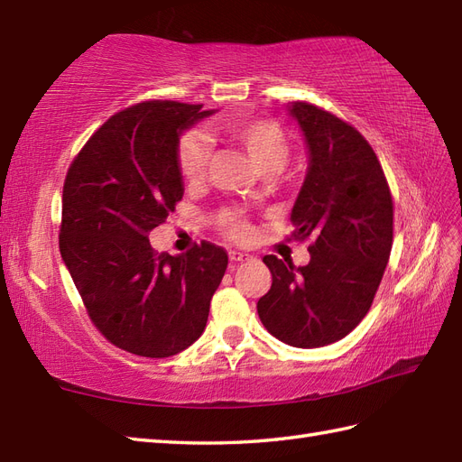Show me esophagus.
<instances>
[{"instance_id": "34e87169", "label": "esophagus", "mask_w": 462, "mask_h": 462, "mask_svg": "<svg viewBox=\"0 0 462 462\" xmlns=\"http://www.w3.org/2000/svg\"><path fill=\"white\" fill-rule=\"evenodd\" d=\"M230 262H234V263H238V262H248L250 260V256L248 254H242V252H236V250H232L230 254Z\"/></svg>"}]
</instances>
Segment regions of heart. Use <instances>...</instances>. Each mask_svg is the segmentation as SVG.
Instances as JSON below:
<instances>
[{
	"mask_svg": "<svg viewBox=\"0 0 462 462\" xmlns=\"http://www.w3.org/2000/svg\"><path fill=\"white\" fill-rule=\"evenodd\" d=\"M224 133L234 143H238L248 152L252 162L260 172L282 171L288 162L290 146L286 134L278 125L262 119H238L224 125ZM210 161V141L200 131H190L182 134L176 149V162H179L180 176L190 184L200 182L208 169ZM220 224L224 232L234 240H246L250 236V226L236 210H226L220 214Z\"/></svg>",
	"mask_w": 462,
	"mask_h": 462,
	"instance_id": "1",
	"label": "heart"
}]
</instances>
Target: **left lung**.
I'll return each mask as SVG.
<instances>
[{
  "label": "left lung",
  "mask_w": 462,
  "mask_h": 462,
  "mask_svg": "<svg viewBox=\"0 0 462 462\" xmlns=\"http://www.w3.org/2000/svg\"><path fill=\"white\" fill-rule=\"evenodd\" d=\"M308 171L290 214L293 236L311 238L310 262L266 256L272 288L258 316L273 337L313 349L346 337L365 318L393 244V200L369 143L336 115L290 103Z\"/></svg>",
  "instance_id": "1"
}]
</instances>
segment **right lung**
<instances>
[{"mask_svg": "<svg viewBox=\"0 0 462 462\" xmlns=\"http://www.w3.org/2000/svg\"><path fill=\"white\" fill-rule=\"evenodd\" d=\"M214 113L139 103L111 116L67 172L61 258L97 329L134 356L161 359L190 347L228 266V254L210 242L180 256L149 242L184 194L182 133Z\"/></svg>", "mask_w": 462, "mask_h": 462, "instance_id": "right-lung-1", "label": "right lung"}]
</instances>
